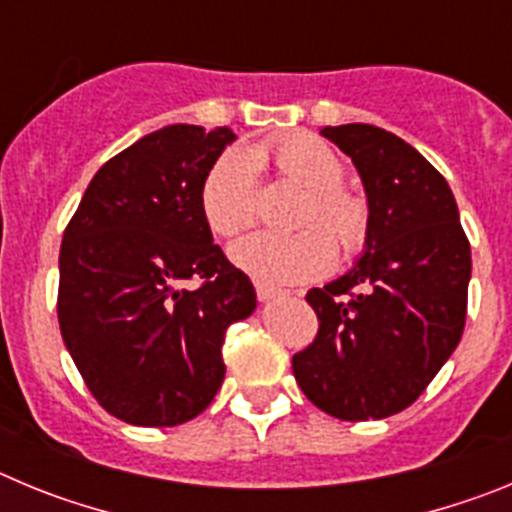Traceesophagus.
<instances>
[{"label": "esophagus", "mask_w": 512, "mask_h": 512, "mask_svg": "<svg viewBox=\"0 0 512 512\" xmlns=\"http://www.w3.org/2000/svg\"><path fill=\"white\" fill-rule=\"evenodd\" d=\"M256 292H259L261 302H274V300H279V297H282V289L269 287V284H259V287H256Z\"/></svg>", "instance_id": "1"}]
</instances>
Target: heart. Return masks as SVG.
Masks as SVG:
<instances>
[{
  "label": "heart",
  "mask_w": 512,
  "mask_h": 512,
  "mask_svg": "<svg viewBox=\"0 0 512 512\" xmlns=\"http://www.w3.org/2000/svg\"><path fill=\"white\" fill-rule=\"evenodd\" d=\"M253 164L271 166L282 179L305 189V197L295 212L297 233H256L235 243L230 259L248 277L271 287L310 282L333 264V242L341 261H354L366 251L372 235L369 207L343 187L341 156L307 133L269 138L248 153L230 148L212 161L200 184V215L212 235L235 238L256 223L259 187Z\"/></svg>",
  "instance_id": "heart-1"
}]
</instances>
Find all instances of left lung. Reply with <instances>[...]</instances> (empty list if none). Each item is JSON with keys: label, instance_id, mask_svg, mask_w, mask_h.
Instances as JSON below:
<instances>
[{"label": "left lung", "instance_id": "obj_1", "mask_svg": "<svg viewBox=\"0 0 512 512\" xmlns=\"http://www.w3.org/2000/svg\"><path fill=\"white\" fill-rule=\"evenodd\" d=\"M323 135L359 169L372 235L346 277L305 295L320 330L292 369L323 413L390 418L454 354L467 323L472 248L449 184L413 146L364 122Z\"/></svg>", "mask_w": 512, "mask_h": 512}]
</instances>
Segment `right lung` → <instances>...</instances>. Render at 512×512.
Masks as SVG:
<instances>
[{"instance_id": "1", "label": "right lung", "mask_w": 512, "mask_h": 512, "mask_svg": "<svg viewBox=\"0 0 512 512\" xmlns=\"http://www.w3.org/2000/svg\"><path fill=\"white\" fill-rule=\"evenodd\" d=\"M233 138L200 125L140 138L94 174L63 230V343L94 400L130 425L197 418L223 384L225 333L256 310L200 215L202 179Z\"/></svg>"}]
</instances>
